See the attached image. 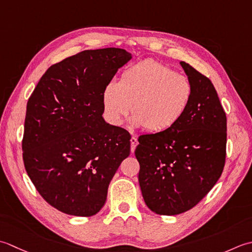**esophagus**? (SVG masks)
<instances>
[{
	"instance_id": "esophagus-1",
	"label": "esophagus",
	"mask_w": 252,
	"mask_h": 252,
	"mask_svg": "<svg viewBox=\"0 0 252 252\" xmlns=\"http://www.w3.org/2000/svg\"><path fill=\"white\" fill-rule=\"evenodd\" d=\"M137 145H138V139H137V137L136 136H132L131 137V139H130V146H131V152L133 153V151H135V149H136V147H137Z\"/></svg>"
}]
</instances>
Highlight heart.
Segmentation results:
<instances>
[{
    "label": "heart",
    "instance_id": "heart-1",
    "mask_svg": "<svg viewBox=\"0 0 252 252\" xmlns=\"http://www.w3.org/2000/svg\"><path fill=\"white\" fill-rule=\"evenodd\" d=\"M192 94L187 76L176 74L158 61L145 60L124 70L120 83L110 81L105 86L102 105L111 125L120 126L131 110L132 125L156 133L169 129L182 120Z\"/></svg>",
    "mask_w": 252,
    "mask_h": 252
}]
</instances>
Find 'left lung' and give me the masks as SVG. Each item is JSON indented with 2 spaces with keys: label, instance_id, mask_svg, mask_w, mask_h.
I'll use <instances>...</instances> for the list:
<instances>
[{
  "label": "left lung",
  "instance_id": "1",
  "mask_svg": "<svg viewBox=\"0 0 252 252\" xmlns=\"http://www.w3.org/2000/svg\"><path fill=\"white\" fill-rule=\"evenodd\" d=\"M193 94L182 120L169 129L141 135L135 156L147 207L160 215L188 211L207 196L223 173L226 114L213 84L185 62Z\"/></svg>",
  "mask_w": 252,
  "mask_h": 252
}]
</instances>
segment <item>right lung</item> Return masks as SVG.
<instances>
[{"label":"right lung","mask_w":252,"mask_h":252,"mask_svg":"<svg viewBox=\"0 0 252 252\" xmlns=\"http://www.w3.org/2000/svg\"><path fill=\"white\" fill-rule=\"evenodd\" d=\"M130 59L119 48L83 51L50 66L29 97L24 165L40 196L61 212H99L129 156V132L102 117V94Z\"/></svg>","instance_id":"1"}]
</instances>
